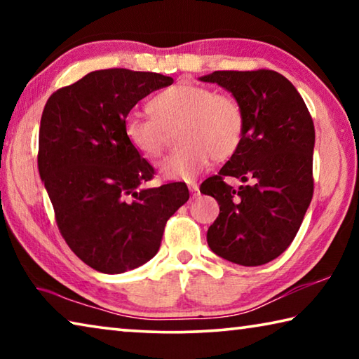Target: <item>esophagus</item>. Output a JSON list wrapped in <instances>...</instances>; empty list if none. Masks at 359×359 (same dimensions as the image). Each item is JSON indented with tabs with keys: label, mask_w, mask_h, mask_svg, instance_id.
Here are the masks:
<instances>
[{
	"label": "esophagus",
	"mask_w": 359,
	"mask_h": 359,
	"mask_svg": "<svg viewBox=\"0 0 359 359\" xmlns=\"http://www.w3.org/2000/svg\"><path fill=\"white\" fill-rule=\"evenodd\" d=\"M188 190H190V193H191V196L194 198V196H198L199 194V185L198 184H194V182H191L190 185H188Z\"/></svg>",
	"instance_id": "1"
}]
</instances>
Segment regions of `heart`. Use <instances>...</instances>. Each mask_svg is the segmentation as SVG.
Returning a JSON list of instances; mask_svg holds the SVG:
<instances>
[{"label": "heart", "instance_id": "b5f03b06", "mask_svg": "<svg viewBox=\"0 0 359 359\" xmlns=\"http://www.w3.org/2000/svg\"><path fill=\"white\" fill-rule=\"evenodd\" d=\"M149 111L151 117L130 114L125 118V137L142 156L158 158L169 131L179 128L182 147L158 165L168 180H194L210 158L223 161L233 156L244 137L245 117L238 100L203 85H172L150 100Z\"/></svg>", "mask_w": 359, "mask_h": 359}]
</instances>
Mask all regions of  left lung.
Wrapping results in <instances>:
<instances>
[{
    "instance_id": "obj_1",
    "label": "left lung",
    "mask_w": 359,
    "mask_h": 359,
    "mask_svg": "<svg viewBox=\"0 0 359 359\" xmlns=\"http://www.w3.org/2000/svg\"><path fill=\"white\" fill-rule=\"evenodd\" d=\"M199 81L228 90L245 117L239 149L199 188L220 205L208 244L231 263L266 264L293 242L312 201V117L294 85L276 71H215ZM224 177L249 184L234 191Z\"/></svg>"
}]
</instances>
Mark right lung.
Masks as SVG:
<instances>
[{"label":"right lung","instance_id":"1","mask_svg":"<svg viewBox=\"0 0 359 359\" xmlns=\"http://www.w3.org/2000/svg\"><path fill=\"white\" fill-rule=\"evenodd\" d=\"M172 77L100 69L47 100L38 168L66 244L104 274L136 269L156 255L169 217L190 193L182 182L142 188L155 169L125 137L133 107Z\"/></svg>","mask_w":359,"mask_h":359}]
</instances>
